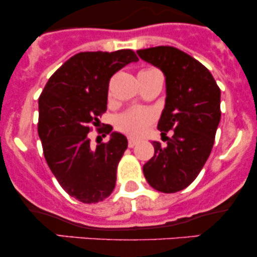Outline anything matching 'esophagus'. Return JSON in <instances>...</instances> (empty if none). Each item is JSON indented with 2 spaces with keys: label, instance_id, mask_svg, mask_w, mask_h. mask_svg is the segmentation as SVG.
Masks as SVG:
<instances>
[{
  "label": "esophagus",
  "instance_id": "esophagus-1",
  "mask_svg": "<svg viewBox=\"0 0 257 257\" xmlns=\"http://www.w3.org/2000/svg\"><path fill=\"white\" fill-rule=\"evenodd\" d=\"M137 144H138V140H135V139H133V138H129L128 139V146L131 147V149H132V147H134L135 145H137Z\"/></svg>",
  "mask_w": 257,
  "mask_h": 257
}]
</instances>
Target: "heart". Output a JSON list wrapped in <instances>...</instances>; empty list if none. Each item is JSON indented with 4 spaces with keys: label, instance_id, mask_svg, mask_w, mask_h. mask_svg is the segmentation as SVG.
Returning a JSON list of instances; mask_svg holds the SVG:
<instances>
[{
    "label": "heart",
    "instance_id": "obj_1",
    "mask_svg": "<svg viewBox=\"0 0 257 257\" xmlns=\"http://www.w3.org/2000/svg\"><path fill=\"white\" fill-rule=\"evenodd\" d=\"M159 72L156 69H146L143 70L139 76L143 75H152V73ZM156 113L150 108H132L124 113L119 114L116 118V128L117 131L124 133L129 137L139 138L145 134L149 126L155 122Z\"/></svg>",
    "mask_w": 257,
    "mask_h": 257
}]
</instances>
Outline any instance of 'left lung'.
Segmentation results:
<instances>
[{
	"label": "left lung",
	"instance_id": "left-lung-1",
	"mask_svg": "<svg viewBox=\"0 0 257 257\" xmlns=\"http://www.w3.org/2000/svg\"><path fill=\"white\" fill-rule=\"evenodd\" d=\"M138 54L159 67L167 83L158 122L167 146L152 144L155 155L144 166V175L155 190L175 193L192 184L210 155L221 118V91L204 65L175 47H152ZM169 130L174 132L172 138L165 137Z\"/></svg>",
	"mask_w": 257,
	"mask_h": 257
}]
</instances>
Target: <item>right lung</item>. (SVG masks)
Masks as SVG:
<instances>
[{
  "label": "right lung",
  "mask_w": 257,
  "mask_h": 257,
  "mask_svg": "<svg viewBox=\"0 0 257 257\" xmlns=\"http://www.w3.org/2000/svg\"><path fill=\"white\" fill-rule=\"evenodd\" d=\"M138 60L132 49L81 52L53 73L38 99L44 158L65 192L79 202H101L116 186L117 166L128 140L112 133L107 143L94 149L88 135L107 110L111 77ZM111 131L107 124L98 133L105 137Z\"/></svg>",
  "instance_id": "add662e5"
}]
</instances>
